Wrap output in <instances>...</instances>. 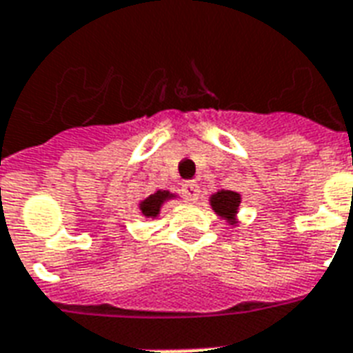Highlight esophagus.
Here are the masks:
<instances>
[{"instance_id":"esophagus-1","label":"esophagus","mask_w":353,"mask_h":353,"mask_svg":"<svg viewBox=\"0 0 353 353\" xmlns=\"http://www.w3.org/2000/svg\"><path fill=\"white\" fill-rule=\"evenodd\" d=\"M181 194L187 202H196L198 196H200V187H198L196 181H187L183 185V189H181Z\"/></svg>"}]
</instances>
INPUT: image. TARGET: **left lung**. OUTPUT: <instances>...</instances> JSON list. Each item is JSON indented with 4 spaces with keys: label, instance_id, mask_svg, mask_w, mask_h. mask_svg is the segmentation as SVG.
<instances>
[{
    "label": "left lung",
    "instance_id": "1",
    "mask_svg": "<svg viewBox=\"0 0 353 353\" xmlns=\"http://www.w3.org/2000/svg\"><path fill=\"white\" fill-rule=\"evenodd\" d=\"M210 202L216 215L226 219L230 224H236L237 208L241 203V196L237 192H234V190H219L216 194L211 196Z\"/></svg>",
    "mask_w": 353,
    "mask_h": 353
}]
</instances>
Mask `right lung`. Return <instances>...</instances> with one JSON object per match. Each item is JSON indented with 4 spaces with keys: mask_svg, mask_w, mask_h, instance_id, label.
<instances>
[{
    "mask_svg": "<svg viewBox=\"0 0 353 353\" xmlns=\"http://www.w3.org/2000/svg\"><path fill=\"white\" fill-rule=\"evenodd\" d=\"M168 198H172L168 190H157L155 194H151L150 198H145L142 203H140V211L142 215L145 216H157L159 211H161V205H163Z\"/></svg>",
    "mask_w": 353,
    "mask_h": 353,
    "instance_id": "obj_1",
    "label": "right lung"
}]
</instances>
